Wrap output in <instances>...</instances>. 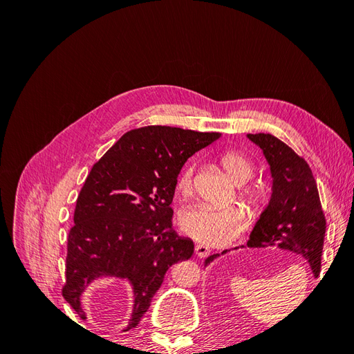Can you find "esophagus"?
<instances>
[{
    "mask_svg": "<svg viewBox=\"0 0 354 354\" xmlns=\"http://www.w3.org/2000/svg\"><path fill=\"white\" fill-rule=\"evenodd\" d=\"M195 254L199 257V259H205V257L209 255L208 246H205V245H196L195 246Z\"/></svg>",
    "mask_w": 354,
    "mask_h": 354,
    "instance_id": "1",
    "label": "esophagus"
}]
</instances>
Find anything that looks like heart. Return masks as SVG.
Masks as SVG:
<instances>
[{
	"instance_id": "obj_1",
	"label": "heart",
	"mask_w": 354,
	"mask_h": 354,
	"mask_svg": "<svg viewBox=\"0 0 354 354\" xmlns=\"http://www.w3.org/2000/svg\"><path fill=\"white\" fill-rule=\"evenodd\" d=\"M220 164L226 174L239 185L238 199L250 211L251 216H259L269 202V187L264 181H250L255 173L252 160L239 151H226L220 156ZM195 167L189 164L180 171L177 190L183 198L194 194ZM246 224V214L241 207L211 208L196 205L180 214V227L195 241L221 246L230 243L242 233Z\"/></svg>"
}]
</instances>
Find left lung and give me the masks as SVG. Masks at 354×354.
Returning <instances> with one entry per match:
<instances>
[{
  "label": "left lung",
  "instance_id": "1",
  "mask_svg": "<svg viewBox=\"0 0 354 354\" xmlns=\"http://www.w3.org/2000/svg\"><path fill=\"white\" fill-rule=\"evenodd\" d=\"M248 138L260 146L273 177L270 202L254 226L248 246L277 245L303 255L319 276L326 220L312 169L304 158L272 134H248ZM217 257L209 255L205 266Z\"/></svg>",
  "mask_w": 354,
  "mask_h": 354
}]
</instances>
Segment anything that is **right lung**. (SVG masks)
Segmentation results:
<instances>
[{
  "instance_id": "add662e5",
  "label": "right lung",
  "mask_w": 354,
  "mask_h": 354,
  "mask_svg": "<svg viewBox=\"0 0 354 354\" xmlns=\"http://www.w3.org/2000/svg\"><path fill=\"white\" fill-rule=\"evenodd\" d=\"M220 133L147 125L125 133L85 178L68 236L62 295L81 317V294L95 277L133 285L136 328L171 266L189 260L194 242L173 229L177 177L187 158Z\"/></svg>"
}]
</instances>
